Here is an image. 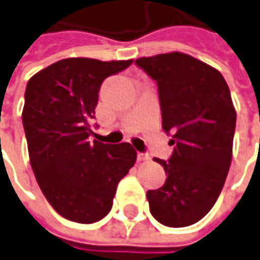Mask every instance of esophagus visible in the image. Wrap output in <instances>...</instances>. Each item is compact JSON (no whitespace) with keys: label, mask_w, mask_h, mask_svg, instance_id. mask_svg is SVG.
Masks as SVG:
<instances>
[{"label":"esophagus","mask_w":260,"mask_h":260,"mask_svg":"<svg viewBox=\"0 0 260 260\" xmlns=\"http://www.w3.org/2000/svg\"><path fill=\"white\" fill-rule=\"evenodd\" d=\"M151 159V156L148 153H138V160L139 162H146V160Z\"/></svg>","instance_id":"obj_1"}]
</instances>
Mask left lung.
<instances>
[{"instance_id":"1","label":"left lung","mask_w":260,"mask_h":260,"mask_svg":"<svg viewBox=\"0 0 260 260\" xmlns=\"http://www.w3.org/2000/svg\"><path fill=\"white\" fill-rule=\"evenodd\" d=\"M135 62L158 84L162 128L175 145L168 162L153 158L168 178L148 190L149 211L165 226H189L211 211L226 181L236 125L231 91L218 70L183 52Z\"/></svg>"}]
</instances>
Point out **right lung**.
Listing matches in <instances>:
<instances>
[{"label": "right lung", "mask_w": 260, "mask_h": 260, "mask_svg": "<svg viewBox=\"0 0 260 260\" xmlns=\"http://www.w3.org/2000/svg\"><path fill=\"white\" fill-rule=\"evenodd\" d=\"M132 59L65 58L28 81L22 123L29 162L49 205L62 218L98 222L112 208L118 182L135 165L128 142H89L101 84Z\"/></svg>", "instance_id": "1"}]
</instances>
